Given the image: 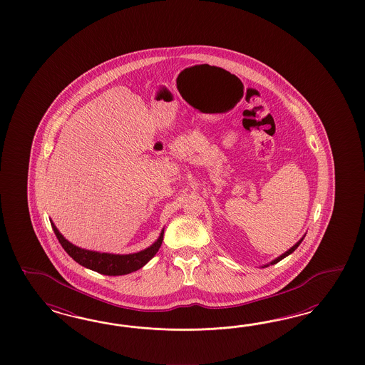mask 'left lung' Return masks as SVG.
I'll list each match as a JSON object with an SVG mask.
<instances>
[{"instance_id":"1","label":"left lung","mask_w":365,"mask_h":365,"mask_svg":"<svg viewBox=\"0 0 365 365\" xmlns=\"http://www.w3.org/2000/svg\"><path fill=\"white\" fill-rule=\"evenodd\" d=\"M304 237H305V235H304ZM304 237H302V238H301V240H299V242L296 243V245H294V246H292V247H290V249H289V250H287V252H285V253H284V255H279V257H278V258H276V259H274V261H272V262H270V264H269V265H274V264H277V262H279V261H281V259H284V258H285V257H287V255H292V253H293V252H294V250H296V249H297V247H299V243L302 242V240H304ZM269 265H265V266H264V267H266V266H269Z\"/></svg>"}]
</instances>
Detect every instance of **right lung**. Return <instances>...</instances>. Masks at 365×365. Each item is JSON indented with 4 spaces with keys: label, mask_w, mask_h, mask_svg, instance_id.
Listing matches in <instances>:
<instances>
[{
    "label": "right lung",
    "mask_w": 365,
    "mask_h": 365,
    "mask_svg": "<svg viewBox=\"0 0 365 365\" xmlns=\"http://www.w3.org/2000/svg\"><path fill=\"white\" fill-rule=\"evenodd\" d=\"M51 225H52V229L55 232L58 242L61 243L63 249L68 255H71L80 265L91 269L93 272L101 273V274H106V276H123V274L133 273L138 269L143 267L158 253L162 241H163V234H165V230H162L156 242L153 243L150 247L144 249L139 253L123 255H108V253L91 252V250H86V249H81V247L72 245L60 234L53 222H51Z\"/></svg>",
    "instance_id": "1"
}]
</instances>
